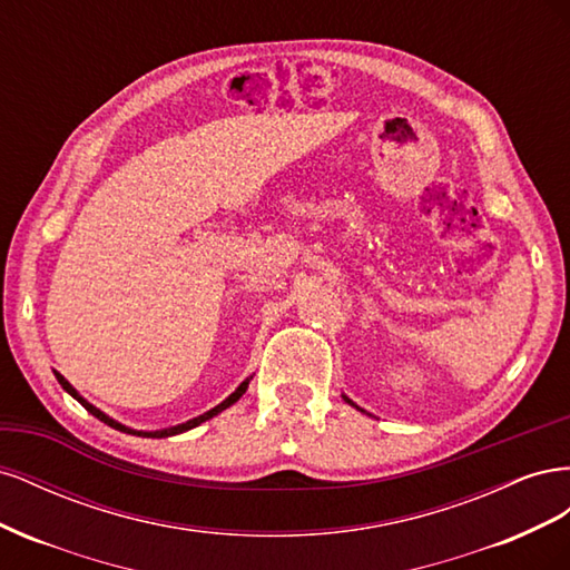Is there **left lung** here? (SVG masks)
I'll return each instance as SVG.
<instances>
[{"label":"left lung","mask_w":570,"mask_h":570,"mask_svg":"<svg viewBox=\"0 0 570 570\" xmlns=\"http://www.w3.org/2000/svg\"><path fill=\"white\" fill-rule=\"evenodd\" d=\"M344 402H347V404H352V406H356V404H354L352 400H347V396H344ZM356 409H358V406H356ZM358 411H361V409H358Z\"/></svg>","instance_id":"left-lung-1"}]
</instances>
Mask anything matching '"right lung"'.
I'll list each match as a JSON object with an SVG mask.
<instances>
[{
  "instance_id": "obj_1",
  "label": "right lung",
  "mask_w": 570,
  "mask_h": 570,
  "mask_svg": "<svg viewBox=\"0 0 570 570\" xmlns=\"http://www.w3.org/2000/svg\"><path fill=\"white\" fill-rule=\"evenodd\" d=\"M57 375V381H59V385L73 396V400H78L85 409H88L95 419H99V421H105L107 425H111V428H116V430H120V433H130V435H142V438H170V435H178V433H185V430H193V428H197L199 423H204V421H209V419H214V416H218L220 411H226L228 406H233L239 396H243L245 392H247V387H249V381L252 377H247V381L239 385L228 400H223L218 406H214V409H209L206 413H202V416H197V419H193V421H187V423H180V425H174V428H166V430H154V433H145V430H132V428H126V425H120L118 421H114V419H109L105 411H99L97 406H92L88 400H82V396L76 392V387L66 381V377L61 375V373H55Z\"/></svg>"
}]
</instances>
